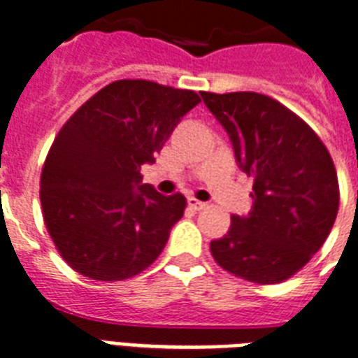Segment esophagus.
Returning <instances> with one entry per match:
<instances>
[{"instance_id":"1","label":"esophagus","mask_w":358,"mask_h":358,"mask_svg":"<svg viewBox=\"0 0 358 358\" xmlns=\"http://www.w3.org/2000/svg\"><path fill=\"white\" fill-rule=\"evenodd\" d=\"M187 204H189V206L193 210H204V208H206V206H208V204L203 203V201H199V199H195V197L187 199Z\"/></svg>"}]
</instances>
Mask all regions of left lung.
<instances>
[{"label": "left lung", "mask_w": 358, "mask_h": 358, "mask_svg": "<svg viewBox=\"0 0 358 358\" xmlns=\"http://www.w3.org/2000/svg\"><path fill=\"white\" fill-rule=\"evenodd\" d=\"M204 105L227 131L234 159L253 176V206L210 242L215 263L253 283H280L324 244L340 204L329 150L287 106L255 92L210 94Z\"/></svg>", "instance_id": "left-lung-1"}]
</instances>
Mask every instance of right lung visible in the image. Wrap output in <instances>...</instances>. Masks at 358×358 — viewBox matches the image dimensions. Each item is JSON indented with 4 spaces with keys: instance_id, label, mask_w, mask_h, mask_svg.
<instances>
[{
    "instance_id": "right-lung-1",
    "label": "right lung",
    "mask_w": 358,
    "mask_h": 358,
    "mask_svg": "<svg viewBox=\"0 0 358 358\" xmlns=\"http://www.w3.org/2000/svg\"><path fill=\"white\" fill-rule=\"evenodd\" d=\"M201 103L195 92L116 80L88 99L54 138L41 204L54 244L78 274L118 282L159 257L184 215V195L143 184L174 127Z\"/></svg>"
}]
</instances>
